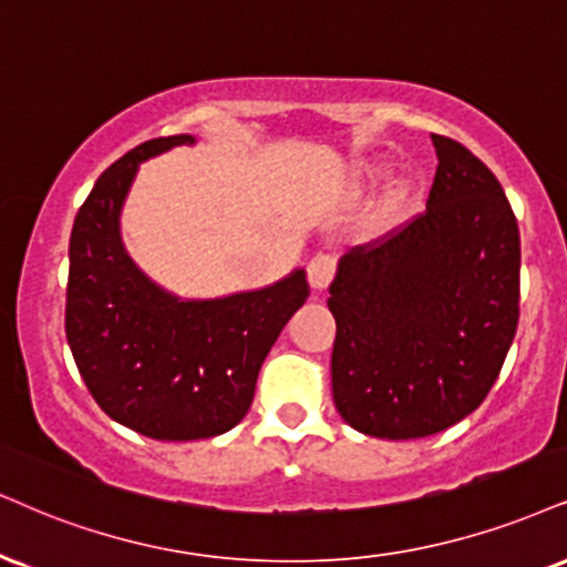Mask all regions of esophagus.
I'll list each match as a JSON object with an SVG mask.
<instances>
[{
	"label": "esophagus",
	"instance_id": "esophagus-1",
	"mask_svg": "<svg viewBox=\"0 0 567 567\" xmlns=\"http://www.w3.org/2000/svg\"><path fill=\"white\" fill-rule=\"evenodd\" d=\"M333 272H337V260L331 255H323V251L307 262V278H310L312 289H326L331 284Z\"/></svg>",
	"mask_w": 567,
	"mask_h": 567
}]
</instances>
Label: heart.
Instances as JSON below:
<instances>
[{"mask_svg":"<svg viewBox=\"0 0 567 567\" xmlns=\"http://www.w3.org/2000/svg\"><path fill=\"white\" fill-rule=\"evenodd\" d=\"M394 202H402V194H400V197H396V199H394Z\"/></svg>","mask_w":567,"mask_h":567,"instance_id":"1","label":"heart"}]
</instances>
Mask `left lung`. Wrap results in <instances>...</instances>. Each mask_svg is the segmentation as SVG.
<instances>
[{"mask_svg":"<svg viewBox=\"0 0 567 567\" xmlns=\"http://www.w3.org/2000/svg\"><path fill=\"white\" fill-rule=\"evenodd\" d=\"M431 142L439 165L423 213L354 247L328 286L339 415L394 442L471 415L520 318V230L505 188L460 142Z\"/></svg>","mask_w":567,"mask_h":567,"instance_id":"left-lung-1","label":"left lung"}]
</instances>
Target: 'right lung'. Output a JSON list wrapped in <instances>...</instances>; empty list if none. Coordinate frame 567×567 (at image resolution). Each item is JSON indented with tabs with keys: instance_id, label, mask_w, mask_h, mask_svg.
Wrapping results in <instances>:
<instances>
[{
	"instance_id": "obj_1",
	"label": "right lung",
	"mask_w": 567,
	"mask_h": 567,
	"mask_svg": "<svg viewBox=\"0 0 567 567\" xmlns=\"http://www.w3.org/2000/svg\"><path fill=\"white\" fill-rule=\"evenodd\" d=\"M192 136L138 144L96 178L70 230L65 337L94 402L125 429L192 442L234 429L270 347L310 297L305 270L260 291L181 302L131 262L117 218L142 159Z\"/></svg>"
}]
</instances>
